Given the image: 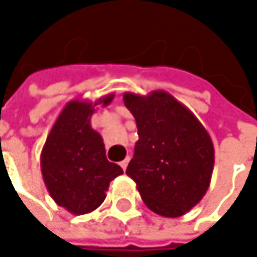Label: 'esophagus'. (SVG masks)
<instances>
[{
  "instance_id": "obj_1",
  "label": "esophagus",
  "mask_w": 257,
  "mask_h": 257,
  "mask_svg": "<svg viewBox=\"0 0 257 257\" xmlns=\"http://www.w3.org/2000/svg\"><path fill=\"white\" fill-rule=\"evenodd\" d=\"M128 162H130V159H128V157H125L123 162H120V166H121V169H123V170L127 169V164H128Z\"/></svg>"
}]
</instances>
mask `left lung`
Returning a JSON list of instances; mask_svg holds the SVG:
<instances>
[{"instance_id":"left-lung-1","label":"left lung","mask_w":257,"mask_h":257,"mask_svg":"<svg viewBox=\"0 0 257 257\" xmlns=\"http://www.w3.org/2000/svg\"><path fill=\"white\" fill-rule=\"evenodd\" d=\"M139 140L125 174L144 204L164 217H180L206 194L214 166V147L199 118L172 94L124 93Z\"/></svg>"}]
</instances>
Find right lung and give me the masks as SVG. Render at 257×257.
<instances>
[{
	"mask_svg": "<svg viewBox=\"0 0 257 257\" xmlns=\"http://www.w3.org/2000/svg\"><path fill=\"white\" fill-rule=\"evenodd\" d=\"M114 94L97 101L74 98L65 104L41 150L45 187L58 206L73 214L95 210L104 202L110 182L123 169L105 157L101 136L91 127L97 105H108Z\"/></svg>",
	"mask_w": 257,
	"mask_h": 257,
	"instance_id": "right-lung-1",
	"label": "right lung"
}]
</instances>
